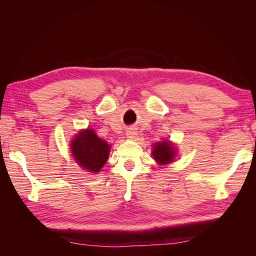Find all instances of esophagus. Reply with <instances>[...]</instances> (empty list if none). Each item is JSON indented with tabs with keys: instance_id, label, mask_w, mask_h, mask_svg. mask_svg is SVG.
Instances as JSON below:
<instances>
[{
	"instance_id": "obj_1",
	"label": "esophagus",
	"mask_w": 256,
	"mask_h": 256,
	"mask_svg": "<svg viewBox=\"0 0 256 256\" xmlns=\"http://www.w3.org/2000/svg\"><path fill=\"white\" fill-rule=\"evenodd\" d=\"M136 136V131L134 129H130L127 131V136L129 138H134Z\"/></svg>"
}]
</instances>
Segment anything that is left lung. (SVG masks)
Masks as SVG:
<instances>
[{"mask_svg": "<svg viewBox=\"0 0 256 256\" xmlns=\"http://www.w3.org/2000/svg\"><path fill=\"white\" fill-rule=\"evenodd\" d=\"M154 150L152 152L154 159L160 164H166L172 162L175 157V150L173 144L168 141L156 143L154 145Z\"/></svg>", "mask_w": 256, "mask_h": 256, "instance_id": "obj_1", "label": "left lung"}]
</instances>
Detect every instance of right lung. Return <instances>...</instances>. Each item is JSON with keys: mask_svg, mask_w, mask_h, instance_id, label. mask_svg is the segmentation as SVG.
Segmentation results:
<instances>
[{"mask_svg": "<svg viewBox=\"0 0 256 256\" xmlns=\"http://www.w3.org/2000/svg\"><path fill=\"white\" fill-rule=\"evenodd\" d=\"M72 154L76 164L88 171L97 173L109 157L110 145L98 138L94 130H83L72 143Z\"/></svg>", "mask_w": 256, "mask_h": 256, "instance_id": "1", "label": "right lung"}]
</instances>
